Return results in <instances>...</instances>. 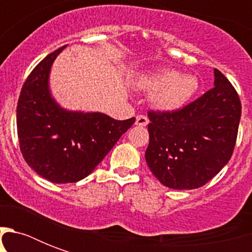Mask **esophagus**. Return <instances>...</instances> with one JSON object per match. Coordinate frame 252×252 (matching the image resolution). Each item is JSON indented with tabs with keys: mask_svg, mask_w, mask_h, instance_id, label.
Wrapping results in <instances>:
<instances>
[{
	"mask_svg": "<svg viewBox=\"0 0 252 252\" xmlns=\"http://www.w3.org/2000/svg\"><path fill=\"white\" fill-rule=\"evenodd\" d=\"M148 124H149V119L146 118L145 115H138V116H136V126H146Z\"/></svg>",
	"mask_w": 252,
	"mask_h": 252,
	"instance_id": "34e87169",
	"label": "esophagus"
}]
</instances>
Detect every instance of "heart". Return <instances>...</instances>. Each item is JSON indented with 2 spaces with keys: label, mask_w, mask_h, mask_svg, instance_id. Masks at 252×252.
<instances>
[{
  "label": "heart",
  "mask_w": 252,
  "mask_h": 252,
  "mask_svg": "<svg viewBox=\"0 0 252 252\" xmlns=\"http://www.w3.org/2000/svg\"><path fill=\"white\" fill-rule=\"evenodd\" d=\"M138 89L154 93V107L163 112L182 110L199 90V81L192 74H180L178 70L165 69L137 81Z\"/></svg>",
  "instance_id": "obj_1"
}]
</instances>
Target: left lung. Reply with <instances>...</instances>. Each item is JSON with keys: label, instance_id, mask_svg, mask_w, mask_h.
<instances>
[{"label": "left lung", "instance_id": "1", "mask_svg": "<svg viewBox=\"0 0 252 252\" xmlns=\"http://www.w3.org/2000/svg\"><path fill=\"white\" fill-rule=\"evenodd\" d=\"M242 106L237 91L215 69V87L175 112L149 116L146 163L163 186L193 189L215 178L230 159Z\"/></svg>", "mask_w": 252, "mask_h": 252}]
</instances>
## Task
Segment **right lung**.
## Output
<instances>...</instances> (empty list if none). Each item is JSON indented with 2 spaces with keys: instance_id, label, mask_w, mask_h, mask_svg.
I'll return each instance as SVG.
<instances>
[{
  "instance_id": "obj_1",
  "label": "right lung",
  "mask_w": 252,
  "mask_h": 252,
  "mask_svg": "<svg viewBox=\"0 0 252 252\" xmlns=\"http://www.w3.org/2000/svg\"><path fill=\"white\" fill-rule=\"evenodd\" d=\"M65 47L49 53L30 73L17 106L23 158L33 171L52 183H74L86 178L136 120L65 110L55 100L49 74Z\"/></svg>"
}]
</instances>
